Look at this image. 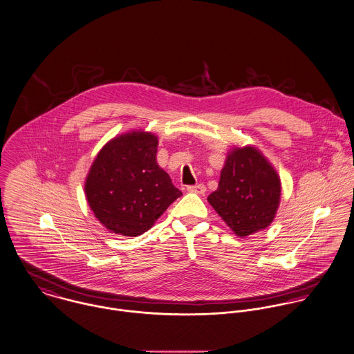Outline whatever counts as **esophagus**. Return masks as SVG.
<instances>
[{
    "instance_id": "1",
    "label": "esophagus",
    "mask_w": 354,
    "mask_h": 354,
    "mask_svg": "<svg viewBox=\"0 0 354 354\" xmlns=\"http://www.w3.org/2000/svg\"><path fill=\"white\" fill-rule=\"evenodd\" d=\"M187 192L189 193H194V194H205L206 187H205V185L199 183V185H196V186H189Z\"/></svg>"
}]
</instances>
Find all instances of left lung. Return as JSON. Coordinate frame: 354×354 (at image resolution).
<instances>
[{"label": "left lung", "instance_id": "obj_1", "mask_svg": "<svg viewBox=\"0 0 354 354\" xmlns=\"http://www.w3.org/2000/svg\"><path fill=\"white\" fill-rule=\"evenodd\" d=\"M281 198V180L274 167L257 148L243 147L228 152L218 187L209 203L240 237L269 227Z\"/></svg>", "mask_w": 354, "mask_h": 354}]
</instances>
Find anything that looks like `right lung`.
I'll return each mask as SVG.
<instances>
[{
	"label": "right lung",
	"instance_id": "right-lung-1",
	"mask_svg": "<svg viewBox=\"0 0 354 354\" xmlns=\"http://www.w3.org/2000/svg\"><path fill=\"white\" fill-rule=\"evenodd\" d=\"M158 137L129 131L109 141L85 179V196L95 217L113 234L142 235L179 196L156 161Z\"/></svg>",
	"mask_w": 354,
	"mask_h": 354
}]
</instances>
